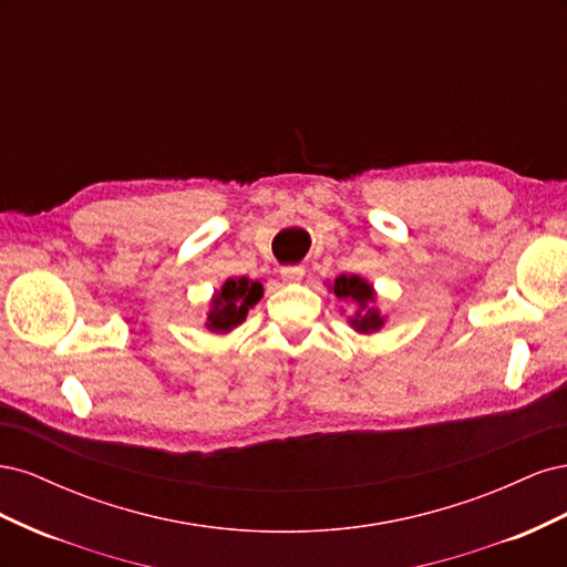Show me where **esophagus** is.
<instances>
[{
    "label": "esophagus",
    "instance_id": "34e87169",
    "mask_svg": "<svg viewBox=\"0 0 567 567\" xmlns=\"http://www.w3.org/2000/svg\"><path fill=\"white\" fill-rule=\"evenodd\" d=\"M281 277L286 281H300L305 277V267L302 265H288L281 269Z\"/></svg>",
    "mask_w": 567,
    "mask_h": 567
}]
</instances>
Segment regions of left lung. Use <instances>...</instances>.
<instances>
[{
	"mask_svg": "<svg viewBox=\"0 0 567 567\" xmlns=\"http://www.w3.org/2000/svg\"><path fill=\"white\" fill-rule=\"evenodd\" d=\"M333 293H336L338 298H342V300H354V302L359 305V310H364V315L357 312L359 319H352L354 329H359V331H375V329H381L383 319H381L379 312H375L373 307H371V302H373V290H371V286H369L364 279L354 277V274H352V277H346V274H340V277H338L336 284H333Z\"/></svg>",
	"mask_w": 567,
	"mask_h": 567,
	"instance_id": "left-lung-1",
	"label": "left lung"
}]
</instances>
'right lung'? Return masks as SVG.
Returning a JSON list of instances; mask_svg holds the SVG:
<instances>
[{
	"label": "right lung",
	"mask_w": 567,
	"mask_h": 567,
	"mask_svg": "<svg viewBox=\"0 0 567 567\" xmlns=\"http://www.w3.org/2000/svg\"><path fill=\"white\" fill-rule=\"evenodd\" d=\"M260 298H262V284L248 281L246 277L229 279L213 300V310L208 315V329L217 333L231 331L234 326H238L246 319L250 307Z\"/></svg>",
	"instance_id": "obj_1"
}]
</instances>
